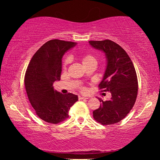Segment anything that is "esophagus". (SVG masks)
I'll use <instances>...</instances> for the list:
<instances>
[{
    "label": "esophagus",
    "mask_w": 160,
    "mask_h": 160,
    "mask_svg": "<svg viewBox=\"0 0 160 160\" xmlns=\"http://www.w3.org/2000/svg\"><path fill=\"white\" fill-rule=\"evenodd\" d=\"M89 98H90V97H82V96H79V99H89Z\"/></svg>",
    "instance_id": "esophagus-1"
}]
</instances>
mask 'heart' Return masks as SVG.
I'll return each mask as SVG.
<instances>
[{
    "label": "heart",
    "mask_w": 160,
    "mask_h": 160,
    "mask_svg": "<svg viewBox=\"0 0 160 160\" xmlns=\"http://www.w3.org/2000/svg\"><path fill=\"white\" fill-rule=\"evenodd\" d=\"M68 63H69V59L66 58L63 62V68H66L67 64ZM82 63L83 66H85V65H87V64H89V63H97V60H96L95 57L93 56L92 55H90V54H87V55L83 56L82 57Z\"/></svg>",
    "instance_id": "1"
}]
</instances>
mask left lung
Wrapping results in <instances>:
<instances>
[{"instance_id": "left-lung-1", "label": "left lung", "mask_w": 160, "mask_h": 160, "mask_svg": "<svg viewBox=\"0 0 160 160\" xmlns=\"http://www.w3.org/2000/svg\"><path fill=\"white\" fill-rule=\"evenodd\" d=\"M95 49L102 51L107 65L99 88L109 92L112 98L101 102L93 112V117L102 125H111L121 121L132 109L138 94V79L135 68L126 51L111 40L90 41Z\"/></svg>"}]
</instances>
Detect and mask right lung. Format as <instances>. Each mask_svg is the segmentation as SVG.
I'll list each match as a JSON object with an SVG mask.
<instances>
[{
	"label": "right lung",
	"instance_id": "1",
	"mask_svg": "<svg viewBox=\"0 0 160 160\" xmlns=\"http://www.w3.org/2000/svg\"><path fill=\"white\" fill-rule=\"evenodd\" d=\"M77 43L50 40L32 58L26 70L25 85L28 99L37 116L46 122L58 123L68 117V112L78 100L72 93L63 94L53 89L62 71V58Z\"/></svg>",
	"mask_w": 160,
	"mask_h": 160
}]
</instances>
